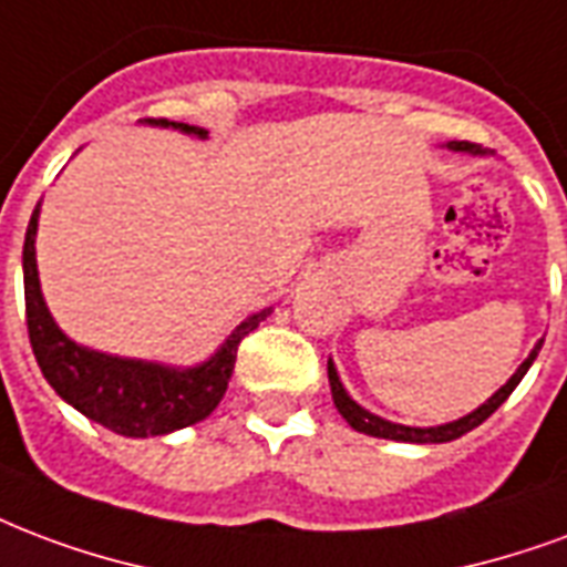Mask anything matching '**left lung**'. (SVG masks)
Here are the masks:
<instances>
[{
  "instance_id": "8db88e82",
  "label": "left lung",
  "mask_w": 567,
  "mask_h": 567,
  "mask_svg": "<svg viewBox=\"0 0 567 567\" xmlns=\"http://www.w3.org/2000/svg\"><path fill=\"white\" fill-rule=\"evenodd\" d=\"M447 150L451 153H463V155H475V158H481V155H489L486 150H481L477 144H468V141H447ZM540 342L538 346L532 348L529 358L523 360L517 367V372L511 375V379L502 384V388L489 396V400L484 402V405H477L475 412H468L465 417H456V421L451 423H439V426H405V423H393V421H384V417H379V414L367 412L363 405H358V402L348 396L346 384L339 381V372L337 367H333V360H327V379H330V393H333V405L339 409V414L346 417L348 426L351 430H358V433L363 435H375V439H390V442H409V444H442V442H454V439H460V435L472 433L475 426H481V423L489 417V414L496 412L498 405L514 393V388H517L519 381H523V375L529 372V367L535 363V358H538L540 351Z\"/></svg>"
}]
</instances>
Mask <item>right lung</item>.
I'll return each mask as SVG.
<instances>
[{"mask_svg":"<svg viewBox=\"0 0 567 567\" xmlns=\"http://www.w3.org/2000/svg\"><path fill=\"white\" fill-rule=\"evenodd\" d=\"M144 123L207 141V128L200 125L167 123V120H144ZM38 213H41V204L29 219L27 243H23V291H27L29 342L50 388L56 390L71 409H78L90 421L102 423L116 435H128V439L167 435L209 417L228 390L237 348L270 316L272 306L243 318L240 324L230 330V337L204 363H195V367H167L155 360L116 358V354L86 348L62 333L41 295L35 261Z\"/></svg>","mask_w":567,"mask_h":567,"instance_id":"right-lung-1","label":"right lung"}]
</instances>
